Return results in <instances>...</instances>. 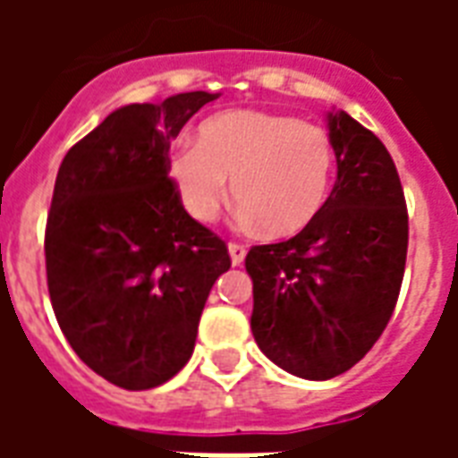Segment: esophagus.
Returning a JSON list of instances; mask_svg holds the SVG:
<instances>
[{
	"mask_svg": "<svg viewBox=\"0 0 458 458\" xmlns=\"http://www.w3.org/2000/svg\"><path fill=\"white\" fill-rule=\"evenodd\" d=\"M228 252H230V259H233V265H242V259H245V255H248L245 245H240V242H230Z\"/></svg>",
	"mask_w": 458,
	"mask_h": 458,
	"instance_id": "34e87169",
	"label": "esophagus"
}]
</instances>
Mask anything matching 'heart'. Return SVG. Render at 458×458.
Segmentation results:
<instances>
[{"mask_svg": "<svg viewBox=\"0 0 458 458\" xmlns=\"http://www.w3.org/2000/svg\"><path fill=\"white\" fill-rule=\"evenodd\" d=\"M334 164L324 127L292 114L233 110L200 122L193 147L179 144L166 157V176L193 220L218 218L230 181L240 218L269 238H289L324 210Z\"/></svg>", "mask_w": 458, "mask_h": 458, "instance_id": "heart-1", "label": "heart"}]
</instances>
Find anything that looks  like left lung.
<instances>
[{"mask_svg":"<svg viewBox=\"0 0 458 458\" xmlns=\"http://www.w3.org/2000/svg\"><path fill=\"white\" fill-rule=\"evenodd\" d=\"M338 176L317 220L255 245L252 336L282 370L328 380L351 370L393 317L407 259V206L390 151L344 110L328 113Z\"/></svg>","mask_w":458,"mask_h":458,"instance_id":"1","label":"left lung"}]
</instances>
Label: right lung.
<instances>
[{
    "instance_id": "1",
    "label": "right lung",
    "mask_w": 458,
    "mask_h": 458,
    "mask_svg": "<svg viewBox=\"0 0 458 458\" xmlns=\"http://www.w3.org/2000/svg\"><path fill=\"white\" fill-rule=\"evenodd\" d=\"M218 95L124 105L73 144L46 220V277L78 358L124 390L189 363L225 242L193 220L166 176L171 140Z\"/></svg>"
}]
</instances>
